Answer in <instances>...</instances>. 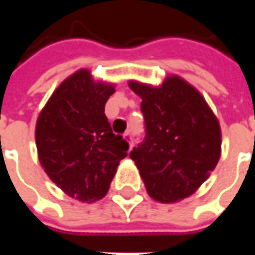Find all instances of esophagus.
<instances>
[{
	"mask_svg": "<svg viewBox=\"0 0 255 255\" xmlns=\"http://www.w3.org/2000/svg\"><path fill=\"white\" fill-rule=\"evenodd\" d=\"M123 136H124V139H126L128 143H129V146L132 147V142H131V132H129V131H127V132L123 133Z\"/></svg>",
	"mask_w": 255,
	"mask_h": 255,
	"instance_id": "1",
	"label": "esophagus"
}]
</instances>
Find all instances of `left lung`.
<instances>
[{"mask_svg": "<svg viewBox=\"0 0 255 255\" xmlns=\"http://www.w3.org/2000/svg\"><path fill=\"white\" fill-rule=\"evenodd\" d=\"M142 98L143 142L133 147L135 161L150 197L177 202L197 191L221 154V129L197 89L179 76H168L158 87L131 80Z\"/></svg>", "mask_w": 255, "mask_h": 255, "instance_id": "obj_1", "label": "left lung"}]
</instances>
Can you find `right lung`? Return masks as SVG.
<instances>
[{"label":"right lung","mask_w":255,"mask_h":255,"mask_svg":"<svg viewBox=\"0 0 255 255\" xmlns=\"http://www.w3.org/2000/svg\"><path fill=\"white\" fill-rule=\"evenodd\" d=\"M115 86L79 69L53 93L38 117L35 142L42 168L69 197L95 202L106 195L128 142L112 131L105 104Z\"/></svg>","instance_id":"1"}]
</instances>
